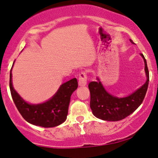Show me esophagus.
<instances>
[{"label": "esophagus", "mask_w": 158, "mask_h": 158, "mask_svg": "<svg viewBox=\"0 0 158 158\" xmlns=\"http://www.w3.org/2000/svg\"><path fill=\"white\" fill-rule=\"evenodd\" d=\"M87 73L85 72H81L80 74H79V86L80 87H82V86H85L87 85Z\"/></svg>", "instance_id": "34e87169"}]
</instances>
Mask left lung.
<instances>
[{
  "label": "left lung",
  "mask_w": 158,
  "mask_h": 158,
  "mask_svg": "<svg viewBox=\"0 0 158 158\" xmlns=\"http://www.w3.org/2000/svg\"><path fill=\"white\" fill-rule=\"evenodd\" d=\"M132 44L134 42L130 39ZM144 61V70L147 81L143 85L128 96L118 98L114 96L106 90L101 81H91L88 87L90 92V108L93 115L106 121H119L125 119L138 109L143 102L148 87L149 77L146 59L141 54Z\"/></svg>",
  "instance_id": "left-lung-1"
}]
</instances>
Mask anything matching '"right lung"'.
<instances>
[{
	"mask_svg": "<svg viewBox=\"0 0 158 158\" xmlns=\"http://www.w3.org/2000/svg\"><path fill=\"white\" fill-rule=\"evenodd\" d=\"M11 69L9 81L11 97L23 118L32 125L44 127H53L64 123L67 118L71 96L78 87L77 79L73 78L61 85L57 93L46 102L31 104L23 99L14 88Z\"/></svg>",
	"mask_w": 158,
	"mask_h": 158,
	"instance_id": "add662e5",
	"label": "right lung"
}]
</instances>
